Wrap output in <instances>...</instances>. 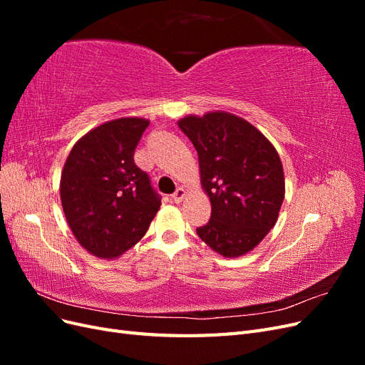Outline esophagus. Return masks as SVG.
I'll use <instances>...</instances> for the list:
<instances>
[{"label": "esophagus", "mask_w": 365, "mask_h": 365, "mask_svg": "<svg viewBox=\"0 0 365 365\" xmlns=\"http://www.w3.org/2000/svg\"><path fill=\"white\" fill-rule=\"evenodd\" d=\"M185 195H187L185 189H182V187H180V189H176V192L172 195V200H173L176 204H180V202H182Z\"/></svg>", "instance_id": "obj_1"}]
</instances>
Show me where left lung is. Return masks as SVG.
Segmentation results:
<instances>
[{"instance_id":"obj_1","label":"left lung","mask_w":365,"mask_h":365,"mask_svg":"<svg viewBox=\"0 0 365 365\" xmlns=\"http://www.w3.org/2000/svg\"><path fill=\"white\" fill-rule=\"evenodd\" d=\"M178 126L197 152L201 185L212 204L197 236L222 257L244 256L279 219L284 173L277 150L250 121L225 111L185 115Z\"/></svg>"}]
</instances>
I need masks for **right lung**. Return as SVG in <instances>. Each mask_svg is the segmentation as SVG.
<instances>
[{
	"label": "right lung",
	"instance_id": "right-lung-1",
	"mask_svg": "<svg viewBox=\"0 0 365 365\" xmlns=\"http://www.w3.org/2000/svg\"><path fill=\"white\" fill-rule=\"evenodd\" d=\"M148 118L120 117L76 141L61 175V202L77 242L98 259L134 247L160 210L149 176L134 163Z\"/></svg>",
	"mask_w": 365,
	"mask_h": 365
}]
</instances>
